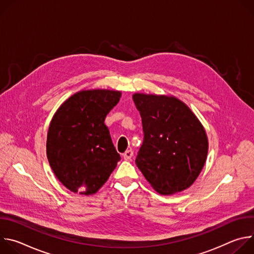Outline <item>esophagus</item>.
Listing matches in <instances>:
<instances>
[{"label":"esophagus","mask_w":254,"mask_h":254,"mask_svg":"<svg viewBox=\"0 0 254 254\" xmlns=\"http://www.w3.org/2000/svg\"><path fill=\"white\" fill-rule=\"evenodd\" d=\"M132 155H133V152H132L131 150H127V151L123 154L125 160H130L131 157H132Z\"/></svg>","instance_id":"34e87169"}]
</instances>
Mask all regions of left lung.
Here are the masks:
<instances>
[{"label": "left lung", "mask_w": 254, "mask_h": 254, "mask_svg": "<svg viewBox=\"0 0 254 254\" xmlns=\"http://www.w3.org/2000/svg\"><path fill=\"white\" fill-rule=\"evenodd\" d=\"M142 124L143 140L135 164L162 195L189 188L208 154L206 131L190 108L174 96L132 95Z\"/></svg>", "instance_id": "left-lung-1"}]
</instances>
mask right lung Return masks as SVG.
<instances>
[{
  "label": "right lung",
  "mask_w": 254,
  "mask_h": 254,
  "mask_svg": "<svg viewBox=\"0 0 254 254\" xmlns=\"http://www.w3.org/2000/svg\"><path fill=\"white\" fill-rule=\"evenodd\" d=\"M121 96L115 90H82L55 113L47 133V158L57 179L71 192L96 193L121 160L104 125Z\"/></svg>",
  "instance_id": "right-lung-1"
}]
</instances>
